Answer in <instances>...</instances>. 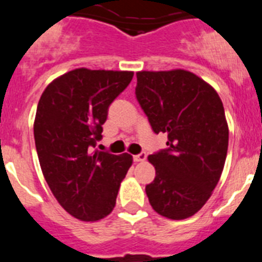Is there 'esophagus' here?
<instances>
[{"label": "esophagus", "instance_id": "obj_1", "mask_svg": "<svg viewBox=\"0 0 262 262\" xmlns=\"http://www.w3.org/2000/svg\"><path fill=\"white\" fill-rule=\"evenodd\" d=\"M145 159H147V154H145V152H140V154L134 156V161H136V163H139V161H144Z\"/></svg>", "mask_w": 262, "mask_h": 262}]
</instances>
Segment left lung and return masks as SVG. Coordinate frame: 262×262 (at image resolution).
I'll return each instance as SVG.
<instances>
[{
	"label": "left lung",
	"mask_w": 262,
	"mask_h": 262,
	"mask_svg": "<svg viewBox=\"0 0 262 262\" xmlns=\"http://www.w3.org/2000/svg\"><path fill=\"white\" fill-rule=\"evenodd\" d=\"M136 99L165 149L149 155L156 177L145 186L157 214L186 219L202 209L216 186L228 148V126L214 88L184 69L138 72Z\"/></svg>",
	"instance_id": "8db88e82"
}]
</instances>
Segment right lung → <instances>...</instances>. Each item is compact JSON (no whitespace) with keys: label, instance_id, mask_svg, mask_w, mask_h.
<instances>
[{"label":"right lung","instance_id":"obj_1","mask_svg":"<svg viewBox=\"0 0 262 262\" xmlns=\"http://www.w3.org/2000/svg\"><path fill=\"white\" fill-rule=\"evenodd\" d=\"M134 72L78 68L53 80L36 108L34 138L39 163L62 209L84 222L107 216L133 164L128 154L93 151L108 107Z\"/></svg>","mask_w":262,"mask_h":262}]
</instances>
